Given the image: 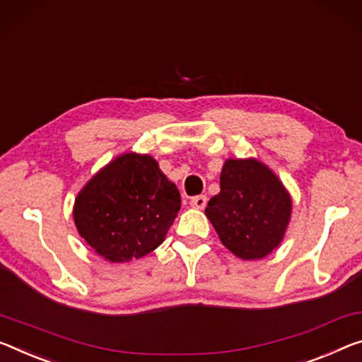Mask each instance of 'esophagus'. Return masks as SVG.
I'll use <instances>...</instances> for the list:
<instances>
[{"label": "esophagus", "mask_w": 362, "mask_h": 362, "mask_svg": "<svg viewBox=\"0 0 362 362\" xmlns=\"http://www.w3.org/2000/svg\"><path fill=\"white\" fill-rule=\"evenodd\" d=\"M191 207L192 209H197V210H202L205 205H207V197L205 196H197V197H192L191 199Z\"/></svg>", "instance_id": "esophagus-1"}]
</instances>
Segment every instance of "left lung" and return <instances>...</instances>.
Masks as SVG:
<instances>
[{
  "label": "left lung",
  "instance_id": "obj_1",
  "mask_svg": "<svg viewBox=\"0 0 362 362\" xmlns=\"http://www.w3.org/2000/svg\"><path fill=\"white\" fill-rule=\"evenodd\" d=\"M291 212L288 189L257 158H228L220 192L205 209L221 244L243 260L264 259L280 246Z\"/></svg>",
  "mask_w": 362,
  "mask_h": 362
}]
</instances>
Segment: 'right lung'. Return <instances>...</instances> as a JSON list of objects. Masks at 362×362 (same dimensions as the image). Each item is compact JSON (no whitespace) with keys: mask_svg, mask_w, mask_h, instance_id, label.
Here are the masks:
<instances>
[{"mask_svg":"<svg viewBox=\"0 0 362 362\" xmlns=\"http://www.w3.org/2000/svg\"><path fill=\"white\" fill-rule=\"evenodd\" d=\"M181 207L175 182L147 153L127 152L100 168L81 189L72 218L100 257L131 262L165 241Z\"/></svg>","mask_w":362,"mask_h":362,"instance_id":"right-lung-1","label":"right lung"}]
</instances>
